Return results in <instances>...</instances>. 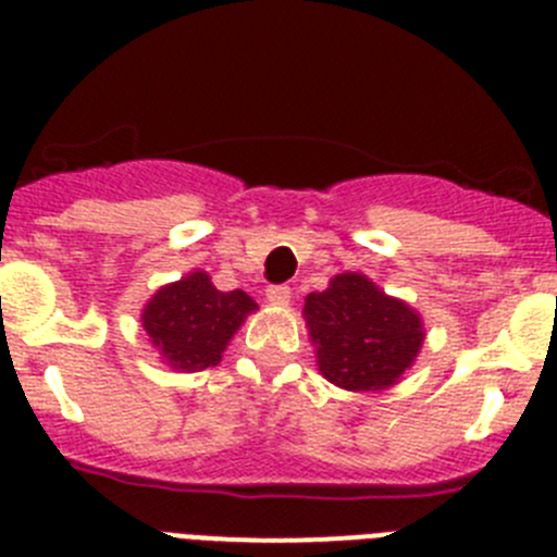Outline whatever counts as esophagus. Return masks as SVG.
Here are the masks:
<instances>
[{"label":"esophagus","mask_w":557,"mask_h":557,"mask_svg":"<svg viewBox=\"0 0 557 557\" xmlns=\"http://www.w3.org/2000/svg\"><path fill=\"white\" fill-rule=\"evenodd\" d=\"M289 298H293V289H289L287 284H273V287H268L270 304H278V307H284V304H289Z\"/></svg>","instance_id":"obj_1"}]
</instances>
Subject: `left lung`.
<instances>
[{"instance_id":"8db88e82","label":"left lung","mask_w":557,"mask_h":557,"mask_svg":"<svg viewBox=\"0 0 557 557\" xmlns=\"http://www.w3.org/2000/svg\"><path fill=\"white\" fill-rule=\"evenodd\" d=\"M304 314L321 373L346 391L391 387L424 343L421 318L359 273H339L329 289L309 293Z\"/></svg>"}]
</instances>
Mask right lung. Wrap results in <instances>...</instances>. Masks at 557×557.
<instances>
[{"instance_id":"add662e5","label":"right lung","mask_w":557,"mask_h":557,"mask_svg":"<svg viewBox=\"0 0 557 557\" xmlns=\"http://www.w3.org/2000/svg\"><path fill=\"white\" fill-rule=\"evenodd\" d=\"M253 309L248 293H223L198 270L152 295L141 326L175 371L191 373L218 366L228 339Z\"/></svg>"}]
</instances>
